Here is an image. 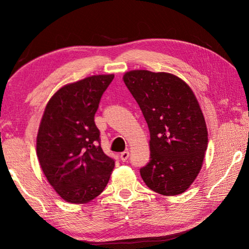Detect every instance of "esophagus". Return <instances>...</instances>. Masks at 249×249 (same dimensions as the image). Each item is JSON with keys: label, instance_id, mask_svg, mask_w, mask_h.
Masks as SVG:
<instances>
[{"label": "esophagus", "instance_id": "obj_1", "mask_svg": "<svg viewBox=\"0 0 249 249\" xmlns=\"http://www.w3.org/2000/svg\"><path fill=\"white\" fill-rule=\"evenodd\" d=\"M120 157H121V159H122V161H126V160H127L128 157H129V151H128V150L123 151V153H121Z\"/></svg>", "mask_w": 249, "mask_h": 249}]
</instances>
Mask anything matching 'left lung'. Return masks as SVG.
<instances>
[{"label":"left lung","instance_id":"left-lung-1","mask_svg":"<svg viewBox=\"0 0 249 249\" xmlns=\"http://www.w3.org/2000/svg\"><path fill=\"white\" fill-rule=\"evenodd\" d=\"M123 79L150 134V160L141 168L142 178L159 195H180L199 175L208 147V129L196 95L171 73L133 70Z\"/></svg>","mask_w":249,"mask_h":249}]
</instances>
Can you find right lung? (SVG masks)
<instances>
[{"mask_svg": "<svg viewBox=\"0 0 249 249\" xmlns=\"http://www.w3.org/2000/svg\"><path fill=\"white\" fill-rule=\"evenodd\" d=\"M114 74L92 75L59 89L37 135V157L48 182L70 203H87L104 190L115 166L104 154L94 115Z\"/></svg>", "mask_w": 249, "mask_h": 249, "instance_id": "obj_1", "label": "right lung"}]
</instances>
